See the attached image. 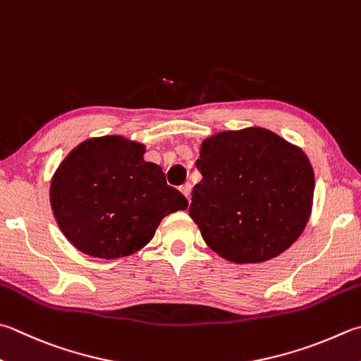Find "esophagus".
Returning <instances> with one entry per match:
<instances>
[{"instance_id": "1", "label": "esophagus", "mask_w": 361, "mask_h": 361, "mask_svg": "<svg viewBox=\"0 0 361 361\" xmlns=\"http://www.w3.org/2000/svg\"><path fill=\"white\" fill-rule=\"evenodd\" d=\"M192 188H193V185L190 182H187V183H183V185L180 187V192L183 193V196H185V198L190 201V198H192Z\"/></svg>"}]
</instances>
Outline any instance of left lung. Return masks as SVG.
<instances>
[{
  "label": "left lung",
  "instance_id": "8db88e82",
  "mask_svg": "<svg viewBox=\"0 0 361 361\" xmlns=\"http://www.w3.org/2000/svg\"><path fill=\"white\" fill-rule=\"evenodd\" d=\"M196 168L188 214L224 259L269 261L303 233L314 173L300 147L261 127L221 132L202 141Z\"/></svg>",
  "mask_w": 361,
  "mask_h": 361
}]
</instances>
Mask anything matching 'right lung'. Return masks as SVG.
<instances>
[{
	"mask_svg": "<svg viewBox=\"0 0 361 361\" xmlns=\"http://www.w3.org/2000/svg\"><path fill=\"white\" fill-rule=\"evenodd\" d=\"M145 145L118 135L86 140L58 166L50 185L53 215L85 255L118 259L141 250L166 216L188 201L146 161Z\"/></svg>",
	"mask_w": 361,
	"mask_h": 361,
	"instance_id": "obj_1",
	"label": "right lung"
}]
</instances>
